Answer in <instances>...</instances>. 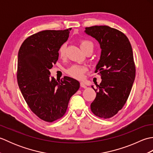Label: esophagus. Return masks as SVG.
I'll return each mask as SVG.
<instances>
[{
    "mask_svg": "<svg viewBox=\"0 0 153 153\" xmlns=\"http://www.w3.org/2000/svg\"><path fill=\"white\" fill-rule=\"evenodd\" d=\"M80 86L82 87H83V88H87V85H85V83H83V82L80 83Z\"/></svg>",
    "mask_w": 153,
    "mask_h": 153,
    "instance_id": "esophagus-1",
    "label": "esophagus"
}]
</instances>
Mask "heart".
Listing matches in <instances>:
<instances>
[{
  "label": "heart",
  "instance_id": "obj_1",
  "mask_svg": "<svg viewBox=\"0 0 153 153\" xmlns=\"http://www.w3.org/2000/svg\"><path fill=\"white\" fill-rule=\"evenodd\" d=\"M79 46L82 50L84 51L87 49H92L93 48V45L91 42L87 40H82L80 41ZM66 45L63 44L60 47L58 51V54L60 58H64L66 54ZM87 70L86 67L80 66V65H72V66L68 68L66 70V73L70 76L74 77L75 79H81L83 78L84 73Z\"/></svg>",
  "mask_w": 153,
  "mask_h": 153
}]
</instances>
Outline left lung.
Returning a JSON list of instances; mask_svg holds the SVG:
<instances>
[{
	"label": "left lung",
	"instance_id": "1",
	"mask_svg": "<svg viewBox=\"0 0 153 153\" xmlns=\"http://www.w3.org/2000/svg\"><path fill=\"white\" fill-rule=\"evenodd\" d=\"M84 32L95 38L101 48L95 72L101 76L96 84L97 95L91 104L95 115L110 118L122 108L131 92L135 77L131 45L122 32L107 25L85 27Z\"/></svg>",
	"mask_w": 153,
	"mask_h": 153
}]
</instances>
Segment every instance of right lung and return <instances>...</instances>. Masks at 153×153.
Segmentation results:
<instances>
[{"label":"right lung","mask_w":153,"mask_h":153,"mask_svg":"<svg viewBox=\"0 0 153 153\" xmlns=\"http://www.w3.org/2000/svg\"><path fill=\"white\" fill-rule=\"evenodd\" d=\"M71 30H45L32 35L23 42L18 52L19 89L31 111L48 122L64 116L71 97L80 86L78 81L70 77L58 80L51 76L50 70Z\"/></svg>","instance_id":"right-lung-1"}]
</instances>
